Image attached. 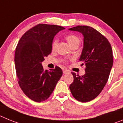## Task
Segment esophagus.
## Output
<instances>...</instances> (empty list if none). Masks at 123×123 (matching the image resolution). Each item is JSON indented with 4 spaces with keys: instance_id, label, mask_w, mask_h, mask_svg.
<instances>
[{
    "instance_id": "obj_1",
    "label": "esophagus",
    "mask_w": 123,
    "mask_h": 123,
    "mask_svg": "<svg viewBox=\"0 0 123 123\" xmlns=\"http://www.w3.org/2000/svg\"><path fill=\"white\" fill-rule=\"evenodd\" d=\"M69 73V71L67 69H63V74H67Z\"/></svg>"
}]
</instances>
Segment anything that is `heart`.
Listing matches in <instances>:
<instances>
[{
	"mask_svg": "<svg viewBox=\"0 0 123 123\" xmlns=\"http://www.w3.org/2000/svg\"><path fill=\"white\" fill-rule=\"evenodd\" d=\"M66 39L68 42L69 44L71 46H73L74 44H79L80 43V39L75 34H69L66 36ZM57 45V41L56 39L54 40L52 43V49L55 50L56 49Z\"/></svg>",
	"mask_w": 123,
	"mask_h": 123,
	"instance_id": "1",
	"label": "heart"
}]
</instances>
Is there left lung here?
Instances as JSON below:
<instances>
[{"mask_svg": "<svg viewBox=\"0 0 123 123\" xmlns=\"http://www.w3.org/2000/svg\"><path fill=\"white\" fill-rule=\"evenodd\" d=\"M69 30L79 32L84 37L79 61L86 66L84 76L72 73L74 81L70 91L77 101H90L99 94L108 81L113 62L112 48L108 39L91 27L78 25Z\"/></svg>", "mask_w": 123, "mask_h": 123, "instance_id": "1", "label": "left lung"}]
</instances>
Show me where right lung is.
I'll return each mask as SVG.
<instances>
[{"label":"right lung","instance_id":"right-lung-1","mask_svg":"<svg viewBox=\"0 0 123 123\" xmlns=\"http://www.w3.org/2000/svg\"><path fill=\"white\" fill-rule=\"evenodd\" d=\"M63 29L56 25L40 24L27 31L18 41L14 59L18 84L34 101L49 98L62 75L57 66L50 71L44 70L42 62L52 52L54 36Z\"/></svg>","mask_w":123,"mask_h":123}]
</instances>
